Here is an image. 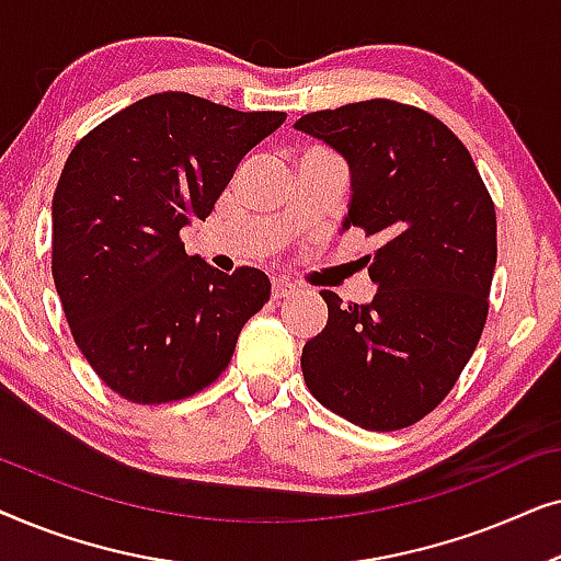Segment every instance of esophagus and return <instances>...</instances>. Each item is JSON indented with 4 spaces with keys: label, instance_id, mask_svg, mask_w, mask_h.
Here are the masks:
<instances>
[{
    "label": "esophagus",
    "instance_id": "obj_1",
    "mask_svg": "<svg viewBox=\"0 0 561 561\" xmlns=\"http://www.w3.org/2000/svg\"><path fill=\"white\" fill-rule=\"evenodd\" d=\"M296 294V286L294 283H288V280H273V298L275 301H280V298H290Z\"/></svg>",
    "mask_w": 561,
    "mask_h": 561
}]
</instances>
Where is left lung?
<instances>
[{
  "label": "left lung",
  "instance_id": "8db88e82",
  "mask_svg": "<svg viewBox=\"0 0 561 561\" xmlns=\"http://www.w3.org/2000/svg\"><path fill=\"white\" fill-rule=\"evenodd\" d=\"M296 129L342 152L352 173L344 229L378 240L363 257L375 296L342 304L304 344L311 396L370 432L416 424L439 405L485 329L497 260L495 204L470 150L419 106L370 99L304 114Z\"/></svg>",
  "mask_w": 561,
  "mask_h": 561
}]
</instances>
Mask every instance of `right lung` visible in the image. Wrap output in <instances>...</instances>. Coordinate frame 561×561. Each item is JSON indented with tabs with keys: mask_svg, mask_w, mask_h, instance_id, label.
<instances>
[{
	"mask_svg": "<svg viewBox=\"0 0 561 561\" xmlns=\"http://www.w3.org/2000/svg\"><path fill=\"white\" fill-rule=\"evenodd\" d=\"M286 112H237L163 91L76 142L53 194V280L73 342L125 401L158 405L209 388L244 321L271 298L257 267L186 255L240 160Z\"/></svg>",
	"mask_w": 561,
	"mask_h": 561,
	"instance_id": "add662e5",
	"label": "right lung"
}]
</instances>
